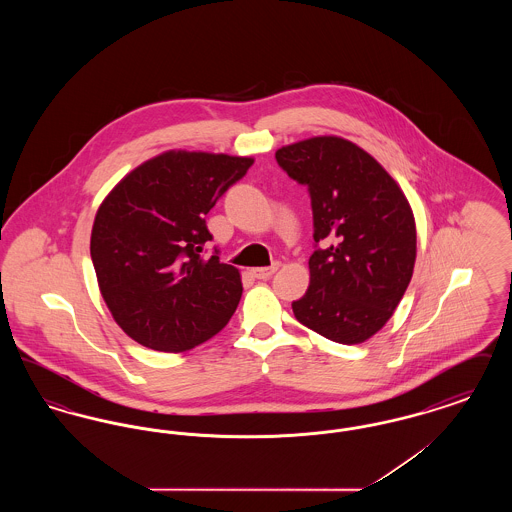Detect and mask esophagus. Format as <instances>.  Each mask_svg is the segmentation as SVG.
<instances>
[{"mask_svg": "<svg viewBox=\"0 0 512 512\" xmlns=\"http://www.w3.org/2000/svg\"><path fill=\"white\" fill-rule=\"evenodd\" d=\"M278 267H280V265H278V263H274L272 267L253 268V270H251V274H253L255 278H259V280H267V278H270V276L278 270Z\"/></svg>", "mask_w": 512, "mask_h": 512, "instance_id": "obj_1", "label": "esophagus"}]
</instances>
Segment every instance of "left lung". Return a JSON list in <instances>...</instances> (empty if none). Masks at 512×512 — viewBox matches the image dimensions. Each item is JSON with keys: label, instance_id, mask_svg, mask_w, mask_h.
Returning a JSON list of instances; mask_svg holds the SVG:
<instances>
[{"label": "left lung", "instance_id": "1", "mask_svg": "<svg viewBox=\"0 0 512 512\" xmlns=\"http://www.w3.org/2000/svg\"><path fill=\"white\" fill-rule=\"evenodd\" d=\"M278 165L309 186L315 242L309 290L295 318L328 340L355 345L390 320L413 278L416 224L409 199L370 153L340 136L276 151Z\"/></svg>", "mask_w": 512, "mask_h": 512}]
</instances>
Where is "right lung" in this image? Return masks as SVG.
<instances>
[{"mask_svg": "<svg viewBox=\"0 0 512 512\" xmlns=\"http://www.w3.org/2000/svg\"><path fill=\"white\" fill-rule=\"evenodd\" d=\"M253 157L169 149L138 165L99 205L90 253L99 292L126 336L182 353L211 340L242 297V276L217 255L205 215Z\"/></svg>", "mask_w": 512, "mask_h": 512, "instance_id": "1", "label": "right lung"}]
</instances>
